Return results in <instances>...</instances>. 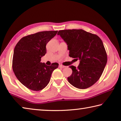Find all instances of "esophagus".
Instances as JSON below:
<instances>
[{"mask_svg": "<svg viewBox=\"0 0 121 121\" xmlns=\"http://www.w3.org/2000/svg\"><path fill=\"white\" fill-rule=\"evenodd\" d=\"M59 67H60V68H65V65H59Z\"/></svg>", "mask_w": 121, "mask_h": 121, "instance_id": "34e87169", "label": "esophagus"}]
</instances>
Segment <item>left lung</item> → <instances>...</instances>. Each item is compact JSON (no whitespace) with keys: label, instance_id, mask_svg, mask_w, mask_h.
<instances>
[{"label":"left lung","instance_id":"left-lung-1","mask_svg":"<svg viewBox=\"0 0 121 121\" xmlns=\"http://www.w3.org/2000/svg\"><path fill=\"white\" fill-rule=\"evenodd\" d=\"M58 35L68 45L69 56L80 61L77 68L73 65L69 67L73 73L67 78L68 82L78 89L91 86L101 77L107 62L101 39L82 29L60 30Z\"/></svg>","mask_w":121,"mask_h":121}]
</instances>
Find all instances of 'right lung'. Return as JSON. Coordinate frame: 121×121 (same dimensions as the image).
<instances>
[{
	"label": "right lung",
	"mask_w": 121,
	"mask_h": 121,
	"mask_svg": "<svg viewBox=\"0 0 121 121\" xmlns=\"http://www.w3.org/2000/svg\"><path fill=\"white\" fill-rule=\"evenodd\" d=\"M58 31L37 32L24 37L14 48L12 68L18 80L28 89L40 91L45 87L58 63L47 65L40 62L46 53V45Z\"/></svg>",
	"instance_id": "right-lung-1"
}]
</instances>
